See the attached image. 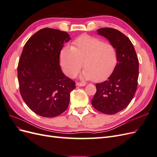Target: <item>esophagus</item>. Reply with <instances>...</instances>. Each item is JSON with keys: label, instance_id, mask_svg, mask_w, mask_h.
Instances as JSON below:
<instances>
[{"label": "esophagus", "instance_id": "obj_1", "mask_svg": "<svg viewBox=\"0 0 157 157\" xmlns=\"http://www.w3.org/2000/svg\"><path fill=\"white\" fill-rule=\"evenodd\" d=\"M86 84L84 83V82H77L76 83V86H84Z\"/></svg>", "mask_w": 157, "mask_h": 157}]
</instances>
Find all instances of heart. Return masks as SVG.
Returning <instances> with one entry per match:
<instances>
[{
    "mask_svg": "<svg viewBox=\"0 0 157 157\" xmlns=\"http://www.w3.org/2000/svg\"><path fill=\"white\" fill-rule=\"evenodd\" d=\"M117 50L113 44L98 38L82 35L73 42L72 47L64 46L59 53V61L64 73L73 77L81 69L84 80L101 81L107 78L117 64Z\"/></svg>",
    "mask_w": 157,
    "mask_h": 157,
    "instance_id": "heart-1",
    "label": "heart"
}]
</instances>
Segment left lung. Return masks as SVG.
Returning <instances> with one entry per match:
<instances>
[{
	"label": "left lung",
	"mask_w": 157,
	"mask_h": 157,
	"mask_svg": "<svg viewBox=\"0 0 157 157\" xmlns=\"http://www.w3.org/2000/svg\"><path fill=\"white\" fill-rule=\"evenodd\" d=\"M97 31L115 46L118 61L108 79L96 84L97 91L92 104L98 111L113 115L125 109L134 98L137 86L139 61L132 42L121 31L107 27Z\"/></svg>",
	"instance_id": "obj_1"
}]
</instances>
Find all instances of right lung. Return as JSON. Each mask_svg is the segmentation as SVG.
Wrapping results in <instances>:
<instances>
[{
	"label": "right lung",
	"mask_w": 157,
	"mask_h": 157,
	"mask_svg": "<svg viewBox=\"0 0 157 157\" xmlns=\"http://www.w3.org/2000/svg\"><path fill=\"white\" fill-rule=\"evenodd\" d=\"M71 38L67 32L44 28L27 41L19 60L21 96L29 108L44 117H54L67 109L75 82L63 74L59 53Z\"/></svg>",
	"instance_id": "right-lung-1"
}]
</instances>
